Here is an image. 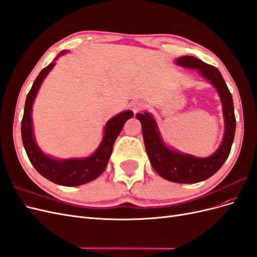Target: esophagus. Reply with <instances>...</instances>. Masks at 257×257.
<instances>
[{
    "label": "esophagus",
    "instance_id": "34e87169",
    "mask_svg": "<svg viewBox=\"0 0 257 257\" xmlns=\"http://www.w3.org/2000/svg\"><path fill=\"white\" fill-rule=\"evenodd\" d=\"M130 108H131V110L133 111L134 113H137V112L141 111L143 108H144V103L138 102V100H134V102L131 103Z\"/></svg>",
    "mask_w": 257,
    "mask_h": 257
}]
</instances>
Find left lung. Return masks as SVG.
Here are the masks:
<instances>
[{
	"instance_id": "obj_1",
	"label": "left lung",
	"mask_w": 257,
	"mask_h": 257,
	"mask_svg": "<svg viewBox=\"0 0 257 257\" xmlns=\"http://www.w3.org/2000/svg\"><path fill=\"white\" fill-rule=\"evenodd\" d=\"M176 63L198 69L199 74L212 83L219 93L225 121L224 138L219 149L209 158H195L172 150L163 142L157 123L149 112L137 113L136 118L142 123L146 151L155 172L172 182L196 183L213 176L228 158L236 131L234 103L231 93L216 67L191 56L178 58Z\"/></svg>"
}]
</instances>
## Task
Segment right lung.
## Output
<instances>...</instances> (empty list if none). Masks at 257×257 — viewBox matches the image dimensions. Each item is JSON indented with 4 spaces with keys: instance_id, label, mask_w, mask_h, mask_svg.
Here are the masks:
<instances>
[{
    "instance_id": "right-lung-1",
    "label": "right lung",
    "mask_w": 257,
    "mask_h": 257,
    "mask_svg": "<svg viewBox=\"0 0 257 257\" xmlns=\"http://www.w3.org/2000/svg\"><path fill=\"white\" fill-rule=\"evenodd\" d=\"M62 51L60 54H63ZM59 54V56H60ZM56 58L54 60H57ZM56 62L42 69L32 88L27 95L25 113L21 121V136L26 152L34 168L51 182L64 186H77L95 180L103 174L112 152L113 144L123 128L124 123L133 116V111L126 110L114 115L105 125V135L97 150L84 159L56 160L42 152L35 143L32 125V105L45 77L48 75Z\"/></svg>"
}]
</instances>
